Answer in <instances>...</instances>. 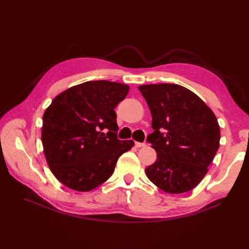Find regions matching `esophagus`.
<instances>
[{
	"label": "esophagus",
	"mask_w": 249,
	"mask_h": 249,
	"mask_svg": "<svg viewBox=\"0 0 249 249\" xmlns=\"http://www.w3.org/2000/svg\"><path fill=\"white\" fill-rule=\"evenodd\" d=\"M135 146L139 148V147L146 146V144H145V143H141V142H135Z\"/></svg>",
	"instance_id": "esophagus-1"
}]
</instances>
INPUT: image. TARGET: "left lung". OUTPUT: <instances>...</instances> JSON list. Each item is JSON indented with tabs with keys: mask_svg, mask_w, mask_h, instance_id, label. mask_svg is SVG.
I'll return each instance as SVG.
<instances>
[{
	"mask_svg": "<svg viewBox=\"0 0 249 249\" xmlns=\"http://www.w3.org/2000/svg\"><path fill=\"white\" fill-rule=\"evenodd\" d=\"M152 114L154 133L147 142L157 160L146 177L161 190L178 194L192 190L207 175L219 147L220 129L214 112L191 90L178 84L138 87Z\"/></svg>",
	"mask_w": 249,
	"mask_h": 249,
	"instance_id": "1",
	"label": "left lung"
}]
</instances>
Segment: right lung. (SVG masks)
<instances>
[{"instance_id": "right-lung-1", "label": "right lung", "mask_w": 249, "mask_h": 249, "mask_svg": "<svg viewBox=\"0 0 249 249\" xmlns=\"http://www.w3.org/2000/svg\"><path fill=\"white\" fill-rule=\"evenodd\" d=\"M125 84L89 81L58 94L42 116L43 153L53 175L70 189L88 192L113 175L118 158L134 146L117 139L115 107Z\"/></svg>"}]
</instances>
